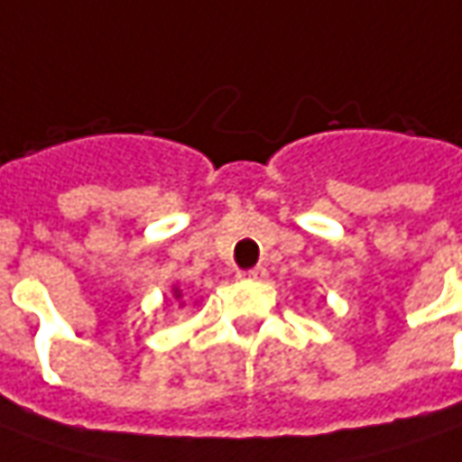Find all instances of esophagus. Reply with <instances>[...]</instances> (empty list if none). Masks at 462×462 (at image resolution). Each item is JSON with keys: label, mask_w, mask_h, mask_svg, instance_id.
<instances>
[{"label": "esophagus", "mask_w": 462, "mask_h": 462, "mask_svg": "<svg viewBox=\"0 0 462 462\" xmlns=\"http://www.w3.org/2000/svg\"><path fill=\"white\" fill-rule=\"evenodd\" d=\"M240 279H245V281H265V279H268V271H265L263 265H258V268H250V271H243V273H240Z\"/></svg>", "instance_id": "obj_1"}]
</instances>
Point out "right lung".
<instances>
[{
  "mask_svg": "<svg viewBox=\"0 0 462 462\" xmlns=\"http://www.w3.org/2000/svg\"><path fill=\"white\" fill-rule=\"evenodd\" d=\"M171 296H173V301L179 304V307H186V296H183V289L179 283H173V289H171Z\"/></svg>",
  "mask_w": 462,
  "mask_h": 462,
  "instance_id": "obj_1",
  "label": "right lung"
}]
</instances>
